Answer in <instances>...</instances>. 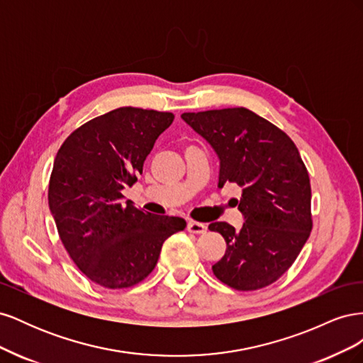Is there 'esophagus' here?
<instances>
[{"mask_svg": "<svg viewBox=\"0 0 363 363\" xmlns=\"http://www.w3.org/2000/svg\"><path fill=\"white\" fill-rule=\"evenodd\" d=\"M206 230H207V225L203 224V223H199V221H189L188 223V232L189 233L201 235V233H206Z\"/></svg>", "mask_w": 363, "mask_h": 363, "instance_id": "obj_1", "label": "esophagus"}]
</instances>
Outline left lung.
<instances>
[{
    "label": "left lung",
    "instance_id": "obj_1",
    "mask_svg": "<svg viewBox=\"0 0 363 363\" xmlns=\"http://www.w3.org/2000/svg\"><path fill=\"white\" fill-rule=\"evenodd\" d=\"M182 119L218 155V188L235 183L242 189L236 200L242 227L208 225L227 244L213 274L236 291L268 286L291 268L312 230L311 180L298 148L245 107L183 113Z\"/></svg>",
    "mask_w": 363,
    "mask_h": 363
}]
</instances>
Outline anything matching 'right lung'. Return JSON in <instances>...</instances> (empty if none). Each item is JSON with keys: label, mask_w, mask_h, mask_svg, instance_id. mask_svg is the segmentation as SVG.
I'll return each mask as SVG.
<instances>
[{"label": "right lung", "mask_w": 363, "mask_h": 363, "mask_svg": "<svg viewBox=\"0 0 363 363\" xmlns=\"http://www.w3.org/2000/svg\"><path fill=\"white\" fill-rule=\"evenodd\" d=\"M172 121L169 112L119 107L72 131L54 159L51 215L75 265L100 286L123 289L148 277L164 240L186 227L183 218L139 211L123 195Z\"/></svg>", "instance_id": "add662e5"}]
</instances>
